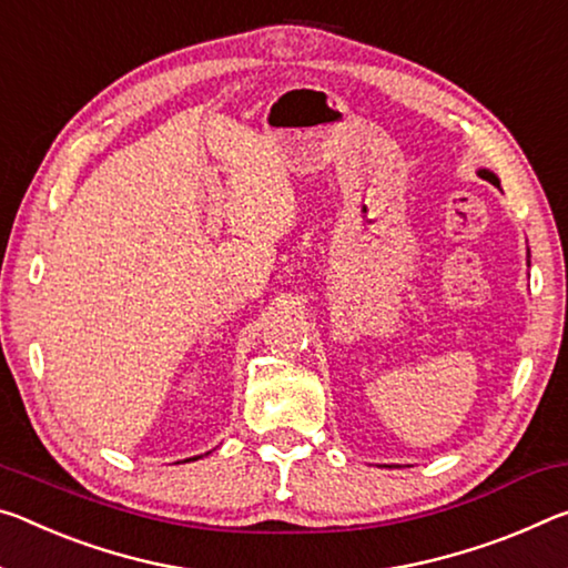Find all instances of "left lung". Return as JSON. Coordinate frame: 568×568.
<instances>
[{
    "instance_id": "obj_1",
    "label": "left lung",
    "mask_w": 568,
    "mask_h": 568,
    "mask_svg": "<svg viewBox=\"0 0 568 568\" xmlns=\"http://www.w3.org/2000/svg\"><path fill=\"white\" fill-rule=\"evenodd\" d=\"M478 174H480L483 179H488V182H490V184H495V186H500V182H498V176H495V174H493V171H488V169H480V171H478Z\"/></svg>"
}]
</instances>
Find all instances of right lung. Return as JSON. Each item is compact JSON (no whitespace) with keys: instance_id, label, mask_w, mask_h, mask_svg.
I'll return each instance as SVG.
<instances>
[{"instance_id":"obj_1","label":"right lung","mask_w":568,"mask_h":568,"mask_svg":"<svg viewBox=\"0 0 568 568\" xmlns=\"http://www.w3.org/2000/svg\"><path fill=\"white\" fill-rule=\"evenodd\" d=\"M189 460H196V457H189Z\"/></svg>"}]
</instances>
